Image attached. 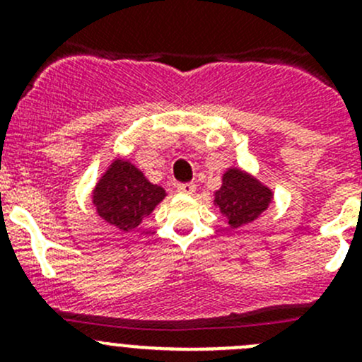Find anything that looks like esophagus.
<instances>
[{
	"instance_id": "1",
	"label": "esophagus",
	"mask_w": 362,
	"mask_h": 362,
	"mask_svg": "<svg viewBox=\"0 0 362 362\" xmlns=\"http://www.w3.org/2000/svg\"><path fill=\"white\" fill-rule=\"evenodd\" d=\"M177 191L180 192V194H192V192L196 191V185L194 184H178Z\"/></svg>"
}]
</instances>
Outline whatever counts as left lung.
Masks as SVG:
<instances>
[{"label":"left lung","instance_id":"obj_1","mask_svg":"<svg viewBox=\"0 0 362 362\" xmlns=\"http://www.w3.org/2000/svg\"><path fill=\"white\" fill-rule=\"evenodd\" d=\"M273 198V189L254 173L231 166L222 173V185L214 192V206L221 210L229 228L236 229L257 221Z\"/></svg>","mask_w":362,"mask_h":362}]
</instances>
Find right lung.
Returning a JSON list of instances; mask_svg holds the SVG:
<instances>
[{"label":"right lung","mask_w":362,"mask_h":362,"mask_svg":"<svg viewBox=\"0 0 362 362\" xmlns=\"http://www.w3.org/2000/svg\"><path fill=\"white\" fill-rule=\"evenodd\" d=\"M166 196L136 164L115 156L96 180L90 202L101 221L120 233H133Z\"/></svg>","instance_id":"add662e5"}]
</instances>
